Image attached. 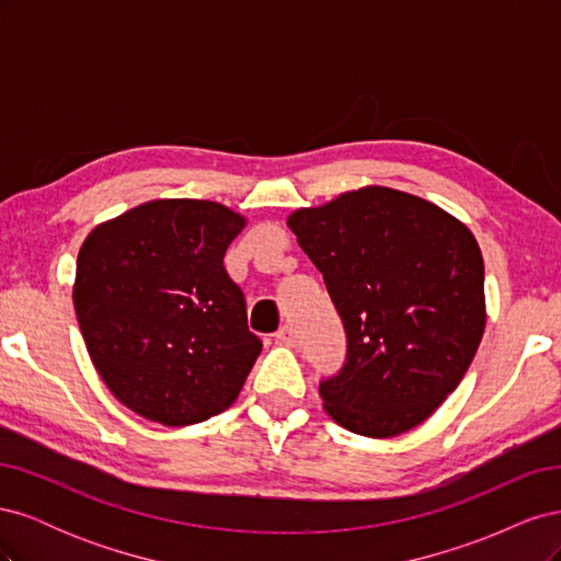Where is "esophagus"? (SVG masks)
Here are the masks:
<instances>
[{
  "label": "esophagus",
  "mask_w": 561,
  "mask_h": 561,
  "mask_svg": "<svg viewBox=\"0 0 561 561\" xmlns=\"http://www.w3.org/2000/svg\"><path fill=\"white\" fill-rule=\"evenodd\" d=\"M276 342L278 344H285V346H295L297 344V334L293 332V328H280L278 332H276Z\"/></svg>",
  "instance_id": "34e87169"
}]
</instances>
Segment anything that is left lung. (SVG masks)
Listing matches in <instances>:
<instances>
[{"mask_svg": "<svg viewBox=\"0 0 561 561\" xmlns=\"http://www.w3.org/2000/svg\"><path fill=\"white\" fill-rule=\"evenodd\" d=\"M325 278L346 330V363L320 381L351 433L396 437L461 383L482 342L484 262L470 229L435 203L363 186L287 217Z\"/></svg>", "mask_w": 561, "mask_h": 561, "instance_id": "obj_1", "label": "left lung"}]
</instances>
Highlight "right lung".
Masks as SVG:
<instances>
[{"mask_svg":"<svg viewBox=\"0 0 561 561\" xmlns=\"http://www.w3.org/2000/svg\"><path fill=\"white\" fill-rule=\"evenodd\" d=\"M243 227L222 203L159 198L83 241L72 290L79 330L98 375L135 414L190 426L239 398L262 353L222 262Z\"/></svg>","mask_w":561,"mask_h":561,"instance_id":"1","label":"right lung"}]
</instances>
